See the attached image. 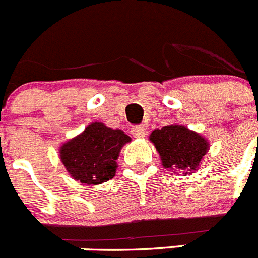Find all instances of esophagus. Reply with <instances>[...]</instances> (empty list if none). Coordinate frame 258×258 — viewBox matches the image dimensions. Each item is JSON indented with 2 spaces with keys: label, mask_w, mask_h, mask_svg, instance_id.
Here are the masks:
<instances>
[{
  "label": "esophagus",
  "mask_w": 258,
  "mask_h": 258,
  "mask_svg": "<svg viewBox=\"0 0 258 258\" xmlns=\"http://www.w3.org/2000/svg\"><path fill=\"white\" fill-rule=\"evenodd\" d=\"M132 136L134 138H143L146 136V127L142 125H137V126L132 127Z\"/></svg>",
  "instance_id": "obj_1"
}]
</instances>
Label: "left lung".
<instances>
[{"label": "left lung", "instance_id": "left-lung-1", "mask_svg": "<svg viewBox=\"0 0 258 258\" xmlns=\"http://www.w3.org/2000/svg\"><path fill=\"white\" fill-rule=\"evenodd\" d=\"M150 140L160 154L164 168L179 172H192L208 151V142L200 134L181 125L156 129Z\"/></svg>", "mask_w": 258, "mask_h": 258}]
</instances>
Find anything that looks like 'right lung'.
I'll return each instance as SVG.
<instances>
[{"mask_svg": "<svg viewBox=\"0 0 258 258\" xmlns=\"http://www.w3.org/2000/svg\"><path fill=\"white\" fill-rule=\"evenodd\" d=\"M127 142H131V137L120 129L93 122L83 134L61 146V163L81 183H103L115 177L116 160Z\"/></svg>", "mask_w": 258, "mask_h": 258, "instance_id": "obj_1", "label": "right lung"}]
</instances>
